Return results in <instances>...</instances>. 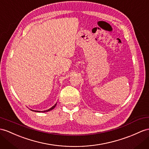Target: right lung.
<instances>
[{
	"label": "right lung",
	"instance_id": "add662e5",
	"mask_svg": "<svg viewBox=\"0 0 149 149\" xmlns=\"http://www.w3.org/2000/svg\"><path fill=\"white\" fill-rule=\"evenodd\" d=\"M56 104H55L54 106H52V107L51 108H49V109H47V110H46V111H33V110H31V111H36V112H48V111H50V110H52L53 109H54V108L55 107V106H56Z\"/></svg>",
	"mask_w": 149,
	"mask_h": 149
}]
</instances>
